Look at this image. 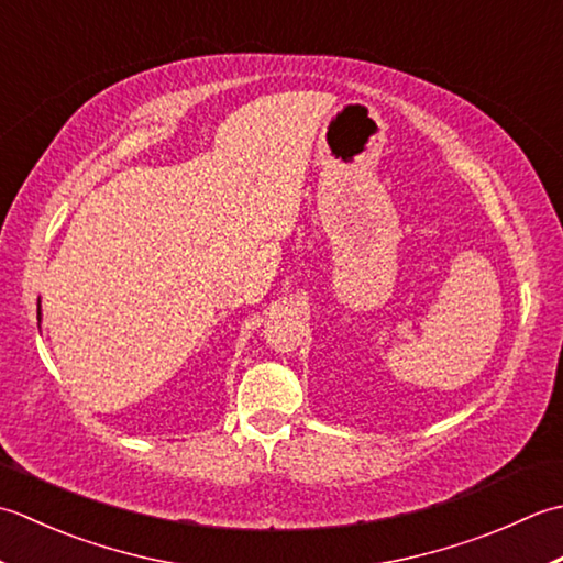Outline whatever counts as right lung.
<instances>
[{
    "instance_id": "add662e5",
    "label": "right lung",
    "mask_w": 563,
    "mask_h": 563,
    "mask_svg": "<svg viewBox=\"0 0 563 563\" xmlns=\"http://www.w3.org/2000/svg\"><path fill=\"white\" fill-rule=\"evenodd\" d=\"M38 316H41V313H38Z\"/></svg>"
}]
</instances>
